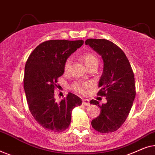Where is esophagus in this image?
<instances>
[{"mask_svg":"<svg viewBox=\"0 0 155 155\" xmlns=\"http://www.w3.org/2000/svg\"><path fill=\"white\" fill-rule=\"evenodd\" d=\"M82 104L84 106H90V100H89L88 99H82Z\"/></svg>","mask_w":155,"mask_h":155,"instance_id":"1","label":"esophagus"}]
</instances>
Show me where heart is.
Segmentation results:
<instances>
[{"label":"heart","instance_id":"obj_1","mask_svg":"<svg viewBox=\"0 0 155 155\" xmlns=\"http://www.w3.org/2000/svg\"><path fill=\"white\" fill-rule=\"evenodd\" d=\"M82 58H83L84 62L87 65V67L89 68L92 65H98L99 60L98 58L95 56L94 54L91 52H87L82 54ZM72 63H73V58L72 57H68L65 61L64 63V71L65 73H68L70 70H71ZM90 87V82H80L77 81L75 82L71 85L72 90L75 91V92L78 93L80 94H85L87 90Z\"/></svg>","mask_w":155,"mask_h":155}]
</instances>
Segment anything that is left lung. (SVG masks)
I'll list each match as a JSON object with an SVG mask.
<instances>
[{
	"instance_id": "obj_1",
	"label": "left lung",
	"mask_w": 155,
	"mask_h": 155,
	"mask_svg": "<svg viewBox=\"0 0 155 155\" xmlns=\"http://www.w3.org/2000/svg\"><path fill=\"white\" fill-rule=\"evenodd\" d=\"M85 44L103 59V73L99 82L101 89L97 95L106 97L107 101L101 106L97 100L90 101L101 109L100 114L91 124L99 133L114 132L126 120L133 106L136 94L134 74L126 54L113 42L88 39Z\"/></svg>"
}]
</instances>
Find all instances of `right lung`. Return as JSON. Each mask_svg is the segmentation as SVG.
<instances>
[{"label":"right lung","instance_id":"1","mask_svg":"<svg viewBox=\"0 0 155 155\" xmlns=\"http://www.w3.org/2000/svg\"><path fill=\"white\" fill-rule=\"evenodd\" d=\"M82 40H49L29 55L25 68L24 88L31 115L44 128L62 132L71 124V114L82 99L69 92L60 102L54 97L58 78L64 73L66 59L80 48Z\"/></svg>","mask_w":155,"mask_h":155}]
</instances>
